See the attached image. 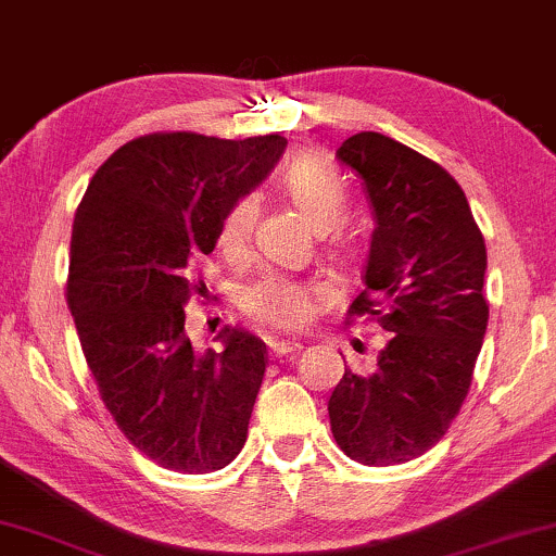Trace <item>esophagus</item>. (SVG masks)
Instances as JSON below:
<instances>
[{
	"instance_id": "esophagus-1",
	"label": "esophagus",
	"mask_w": 556,
	"mask_h": 556,
	"mask_svg": "<svg viewBox=\"0 0 556 556\" xmlns=\"http://www.w3.org/2000/svg\"><path fill=\"white\" fill-rule=\"evenodd\" d=\"M300 348H302V343H298V340H279V338H271V340H269V353H271V355L298 353Z\"/></svg>"
}]
</instances>
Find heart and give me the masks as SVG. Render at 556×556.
I'll return each mask as SVG.
<instances>
[{
    "mask_svg": "<svg viewBox=\"0 0 556 556\" xmlns=\"http://www.w3.org/2000/svg\"><path fill=\"white\" fill-rule=\"evenodd\" d=\"M282 188L315 231H328L345 213V182L336 169L317 157H300L282 173ZM256 220V198L243 195L226 211L218 243L236 251L247 243ZM241 305L256 320L274 328H300L313 315V287L290 277H264L241 294Z\"/></svg>",
    "mask_w": 556,
    "mask_h": 556,
    "instance_id": "b5f03b06",
    "label": "heart"
}]
</instances>
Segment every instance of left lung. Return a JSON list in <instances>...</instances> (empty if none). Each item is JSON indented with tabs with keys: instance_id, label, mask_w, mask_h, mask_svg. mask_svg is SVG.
I'll return each mask as SVG.
<instances>
[{
	"instance_id": "obj_1",
	"label": "left lung",
	"mask_w": 556,
	"mask_h": 556,
	"mask_svg": "<svg viewBox=\"0 0 556 556\" xmlns=\"http://www.w3.org/2000/svg\"><path fill=\"white\" fill-rule=\"evenodd\" d=\"M336 157L364 180L376 224L348 315L379 320L389 343L374 371L345 368L330 429L351 460L396 465L438 445L468 396L488 328L485 241L460 185L425 154L361 131Z\"/></svg>"
}]
</instances>
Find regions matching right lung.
<instances>
[{
  "mask_svg": "<svg viewBox=\"0 0 556 556\" xmlns=\"http://www.w3.org/2000/svg\"><path fill=\"white\" fill-rule=\"evenodd\" d=\"M285 147L279 135L131 139L96 169L73 218L68 307L88 368L118 429L167 470H220L247 442L266 345L226 325L224 351H192L185 269L216 249L226 211Z\"/></svg>",
  "mask_w": 556,
  "mask_h": 556,
  "instance_id": "obj_1",
  "label": "right lung"
}]
</instances>
